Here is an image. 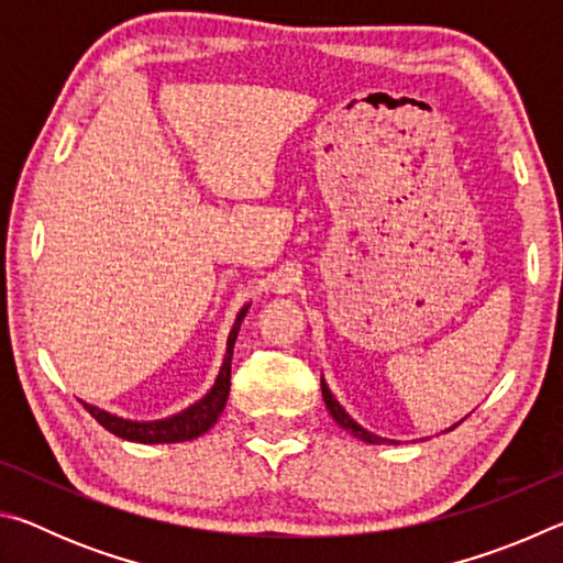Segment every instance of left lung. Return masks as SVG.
I'll list each match as a JSON object with an SVG mask.
<instances>
[{
	"mask_svg": "<svg viewBox=\"0 0 563 563\" xmlns=\"http://www.w3.org/2000/svg\"><path fill=\"white\" fill-rule=\"evenodd\" d=\"M320 387H322V399H325V407L330 409L332 419H335V422L342 427V430H347L352 437H357V440L367 442V444H383V442L397 444V442H393V440H383V437H377V434H373V432H367L365 427L357 424L355 419H352V417L345 412V407H342V405L338 402L335 395L330 393V387H328V383H325V377H320ZM454 427H456V424H454ZM454 427H450V430H454Z\"/></svg>",
	"mask_w": 563,
	"mask_h": 563,
	"instance_id": "left-lung-1",
	"label": "left lung"
}]
</instances>
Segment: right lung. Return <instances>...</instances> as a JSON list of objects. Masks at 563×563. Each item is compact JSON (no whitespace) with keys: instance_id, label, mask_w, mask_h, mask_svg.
Segmentation results:
<instances>
[{"instance_id":"1","label":"right lung","mask_w":563,"mask_h":563,"mask_svg":"<svg viewBox=\"0 0 563 563\" xmlns=\"http://www.w3.org/2000/svg\"><path fill=\"white\" fill-rule=\"evenodd\" d=\"M251 305H243L241 312L231 328V335L225 342V357L221 365V373H218L213 387L208 393L186 409H180L178 415H170L164 419H151V422H139V419H126L119 415H111L107 409L97 405L84 402L87 412L97 419V422L109 430L111 434L121 437V440L139 442V444H174V442H188L196 440V437L206 434L211 427L218 422V417L225 409L228 393H231V360H233V345L238 338V330H241V322Z\"/></svg>"}]
</instances>
